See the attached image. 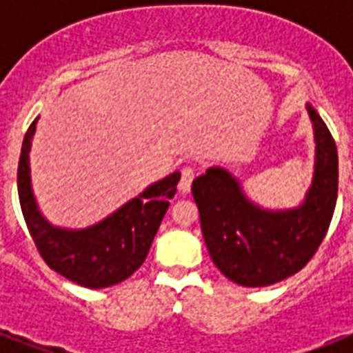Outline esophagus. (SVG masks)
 <instances>
[{
    "instance_id": "34e87169",
    "label": "esophagus",
    "mask_w": 353,
    "mask_h": 353,
    "mask_svg": "<svg viewBox=\"0 0 353 353\" xmlns=\"http://www.w3.org/2000/svg\"><path fill=\"white\" fill-rule=\"evenodd\" d=\"M194 176H196L194 168H190V166L183 168L181 179H179V190H181V192H188V190H190V187H192V181H194Z\"/></svg>"
}]
</instances>
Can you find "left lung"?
Segmentation results:
<instances>
[{
	"instance_id": "obj_1",
	"label": "left lung",
	"mask_w": 353,
	"mask_h": 353,
	"mask_svg": "<svg viewBox=\"0 0 353 353\" xmlns=\"http://www.w3.org/2000/svg\"><path fill=\"white\" fill-rule=\"evenodd\" d=\"M307 113L315 126L317 161L313 185L299 209H258L218 166L194 179L192 196L210 258L236 284L262 288L299 273L328 232L339 187L337 146L319 113L312 106Z\"/></svg>"
}]
</instances>
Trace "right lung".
I'll use <instances>...</instances> for the list:
<instances>
[{
    "instance_id": "1",
    "label": "right lung",
    "mask_w": 353,
    "mask_h": 353,
    "mask_svg": "<svg viewBox=\"0 0 353 353\" xmlns=\"http://www.w3.org/2000/svg\"><path fill=\"white\" fill-rule=\"evenodd\" d=\"M36 121L25 133L18 163L19 205L36 249L52 271L74 284L91 290L119 284L144 262L181 174L174 172L154 183L141 196L90 229H57L41 218L30 190L29 150Z\"/></svg>"
}]
</instances>
